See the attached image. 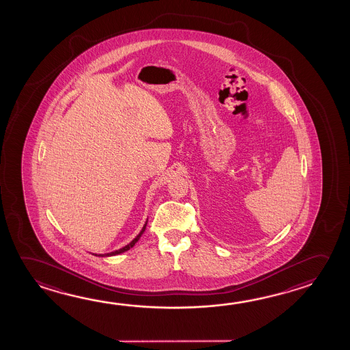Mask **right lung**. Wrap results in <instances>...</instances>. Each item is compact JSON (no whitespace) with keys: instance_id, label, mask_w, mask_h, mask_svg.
I'll list each match as a JSON object with an SVG mask.
<instances>
[{"instance_id":"obj_1","label":"right lung","mask_w":350,"mask_h":350,"mask_svg":"<svg viewBox=\"0 0 350 350\" xmlns=\"http://www.w3.org/2000/svg\"><path fill=\"white\" fill-rule=\"evenodd\" d=\"M146 226H147V222L144 224V228H142V230H141V232L137 234V237L136 239H133L130 243L128 244V245H125V247H122V248H120V250H114V252H111V253H107V254H98V256H117V254H120V253H124V252H126V250H130V248H133V245H135V243L139 241V237L142 236V233L144 232V230H146ZM94 256H97V254H94Z\"/></svg>"}]
</instances>
